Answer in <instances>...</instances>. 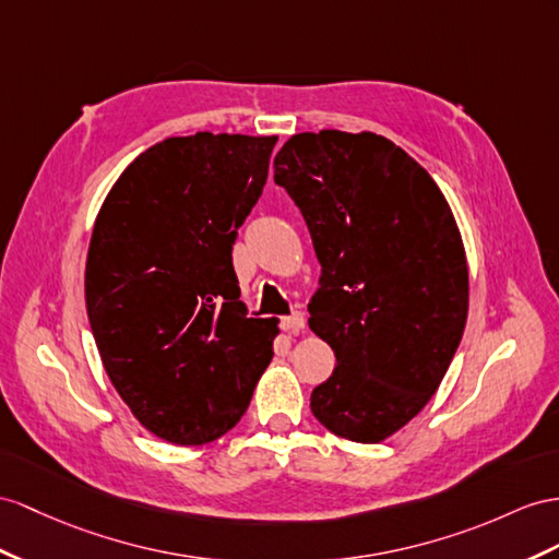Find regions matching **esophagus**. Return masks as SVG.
Returning <instances> with one entry per match:
<instances>
[{
    "label": "esophagus",
    "mask_w": 559,
    "mask_h": 559,
    "mask_svg": "<svg viewBox=\"0 0 559 559\" xmlns=\"http://www.w3.org/2000/svg\"><path fill=\"white\" fill-rule=\"evenodd\" d=\"M305 313L302 311H295V313H290V317H283L281 319V328L288 335H299L305 331Z\"/></svg>",
    "instance_id": "1"
}]
</instances>
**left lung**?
Segmentation results:
<instances>
[{
	"label": "left lung",
	"instance_id": "left-lung-1",
	"mask_svg": "<svg viewBox=\"0 0 559 559\" xmlns=\"http://www.w3.org/2000/svg\"><path fill=\"white\" fill-rule=\"evenodd\" d=\"M274 179L302 212L321 264L309 328L335 352L311 413L378 443L432 399L461 345L469 281L461 231L435 179L373 132H302Z\"/></svg>",
	"mask_w": 559,
	"mask_h": 559
}]
</instances>
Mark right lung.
I'll list each match as a JSON object with an SVG mask.
<instances>
[{
    "label": "right lung",
    "mask_w": 559,
    "mask_h": 559,
    "mask_svg": "<svg viewBox=\"0 0 559 559\" xmlns=\"http://www.w3.org/2000/svg\"><path fill=\"white\" fill-rule=\"evenodd\" d=\"M278 136H169L143 151L96 214L84 269L106 373L134 418L181 447L226 435L274 356L276 319H250L231 250Z\"/></svg>",
    "instance_id": "add662e5"
}]
</instances>
